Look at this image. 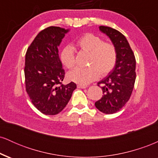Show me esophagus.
Returning <instances> with one entry per match:
<instances>
[{
	"label": "esophagus",
	"mask_w": 158,
	"mask_h": 158,
	"mask_svg": "<svg viewBox=\"0 0 158 158\" xmlns=\"http://www.w3.org/2000/svg\"><path fill=\"white\" fill-rule=\"evenodd\" d=\"M77 88H81V89H85V88H87V86H85V85H78Z\"/></svg>",
	"instance_id": "34e87169"
}]
</instances>
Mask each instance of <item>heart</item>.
Instances as JSON below:
<instances>
[{"label":"heart","mask_w":158,"mask_h":158,"mask_svg":"<svg viewBox=\"0 0 158 158\" xmlns=\"http://www.w3.org/2000/svg\"><path fill=\"white\" fill-rule=\"evenodd\" d=\"M77 45L81 50L89 52L88 68H77L69 72V80L79 85H88L104 77L114 68L117 60V52L112 44L104 42L99 36L91 33L85 34L77 41ZM60 60L68 68L76 64L74 49L70 45L64 47L60 53Z\"/></svg>","instance_id":"b5f03b06"}]
</instances>
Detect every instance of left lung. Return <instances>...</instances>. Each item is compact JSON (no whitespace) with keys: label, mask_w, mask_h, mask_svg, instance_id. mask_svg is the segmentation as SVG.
<instances>
[{"label":"left lung","mask_w":158,"mask_h":158,"mask_svg":"<svg viewBox=\"0 0 158 158\" xmlns=\"http://www.w3.org/2000/svg\"><path fill=\"white\" fill-rule=\"evenodd\" d=\"M99 30L109 38L117 52L113 70L100 81L102 97L95 102L98 110L104 114H114L126 105L131 97L136 79V60L126 38L109 27L100 26Z\"/></svg>","instance_id":"1"}]
</instances>
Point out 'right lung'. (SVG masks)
Returning <instances> with one entry per match:
<instances>
[{"mask_svg":"<svg viewBox=\"0 0 158 158\" xmlns=\"http://www.w3.org/2000/svg\"><path fill=\"white\" fill-rule=\"evenodd\" d=\"M70 30L50 27L36 35L25 56V85L32 104L46 115L59 114L67 106L77 85H62L64 70L58 47Z\"/></svg>","mask_w":158,"mask_h":158,"instance_id":"obj_1","label":"right lung"}]
</instances>
